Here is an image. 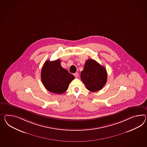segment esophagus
<instances>
[{
    "label": "esophagus",
    "instance_id": "obj_1",
    "mask_svg": "<svg viewBox=\"0 0 147 147\" xmlns=\"http://www.w3.org/2000/svg\"><path fill=\"white\" fill-rule=\"evenodd\" d=\"M74 75L75 76V77H76V78H78V76H79V74H78V73H77V72H76V73H75V74H74Z\"/></svg>",
    "mask_w": 147,
    "mask_h": 147
}]
</instances>
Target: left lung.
I'll return each instance as SVG.
<instances>
[{"label":"left lung","instance_id":"8db88e82","mask_svg":"<svg viewBox=\"0 0 147 147\" xmlns=\"http://www.w3.org/2000/svg\"><path fill=\"white\" fill-rule=\"evenodd\" d=\"M80 78L87 89L94 92L101 90L107 80L105 68L93 59L87 60Z\"/></svg>","mask_w":147,"mask_h":147}]
</instances>
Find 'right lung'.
<instances>
[{
    "label": "right lung",
    "mask_w": 147,
    "mask_h": 147,
    "mask_svg": "<svg viewBox=\"0 0 147 147\" xmlns=\"http://www.w3.org/2000/svg\"><path fill=\"white\" fill-rule=\"evenodd\" d=\"M75 77L61 65V60L46 61L42 68L41 79L46 88L51 93L63 94L68 90Z\"/></svg>",
    "instance_id": "obj_1"
}]
</instances>
